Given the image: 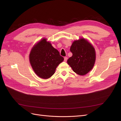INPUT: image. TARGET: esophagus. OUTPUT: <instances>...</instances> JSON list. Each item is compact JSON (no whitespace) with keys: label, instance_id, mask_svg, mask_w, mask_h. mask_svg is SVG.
I'll list each match as a JSON object with an SVG mask.
<instances>
[{"label":"esophagus","instance_id":"1","mask_svg":"<svg viewBox=\"0 0 121 121\" xmlns=\"http://www.w3.org/2000/svg\"><path fill=\"white\" fill-rule=\"evenodd\" d=\"M67 60H68V57H64V61L66 62L67 61Z\"/></svg>","mask_w":121,"mask_h":121}]
</instances>
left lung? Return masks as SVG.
<instances>
[{"mask_svg": "<svg viewBox=\"0 0 121 121\" xmlns=\"http://www.w3.org/2000/svg\"><path fill=\"white\" fill-rule=\"evenodd\" d=\"M70 51L73 56L68 60L67 63L76 74L84 76L92 69L96 60L95 50L86 39L81 38L75 40Z\"/></svg>", "mask_w": 121, "mask_h": 121, "instance_id": "1", "label": "left lung"}]
</instances>
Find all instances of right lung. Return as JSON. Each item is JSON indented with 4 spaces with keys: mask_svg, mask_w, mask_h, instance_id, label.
<instances>
[{
    "mask_svg": "<svg viewBox=\"0 0 121 121\" xmlns=\"http://www.w3.org/2000/svg\"><path fill=\"white\" fill-rule=\"evenodd\" d=\"M64 60L59 52L46 38L36 43L29 54V60L33 69L39 77L44 79L51 77Z\"/></svg>",
    "mask_w": 121,
    "mask_h": 121,
    "instance_id": "add662e5",
    "label": "right lung"
}]
</instances>
